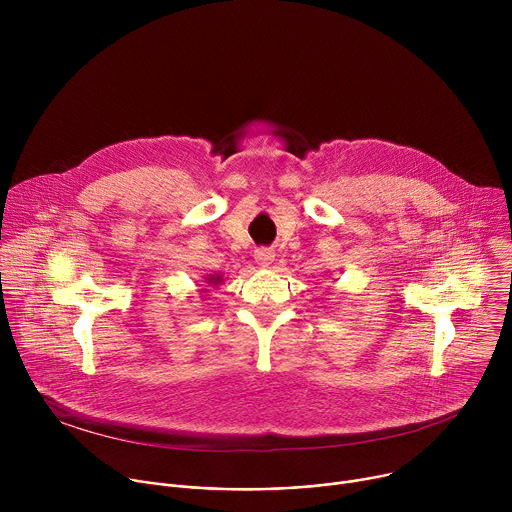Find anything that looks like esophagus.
Segmentation results:
<instances>
[{
  "label": "esophagus",
  "instance_id": "34e87169",
  "mask_svg": "<svg viewBox=\"0 0 512 512\" xmlns=\"http://www.w3.org/2000/svg\"><path fill=\"white\" fill-rule=\"evenodd\" d=\"M273 259H275V255H273L271 249H257L255 251V261L261 267H269L273 263Z\"/></svg>",
  "mask_w": 512,
  "mask_h": 512
}]
</instances>
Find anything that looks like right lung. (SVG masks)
<instances>
[{
	"label": "right lung",
	"mask_w": 512,
	"mask_h": 512,
	"mask_svg": "<svg viewBox=\"0 0 512 512\" xmlns=\"http://www.w3.org/2000/svg\"><path fill=\"white\" fill-rule=\"evenodd\" d=\"M221 281H223V275H221V273H210V275L204 277L206 287H208V285H218ZM200 291H208V289H200Z\"/></svg>",
	"instance_id": "right-lung-1"
}]
</instances>
